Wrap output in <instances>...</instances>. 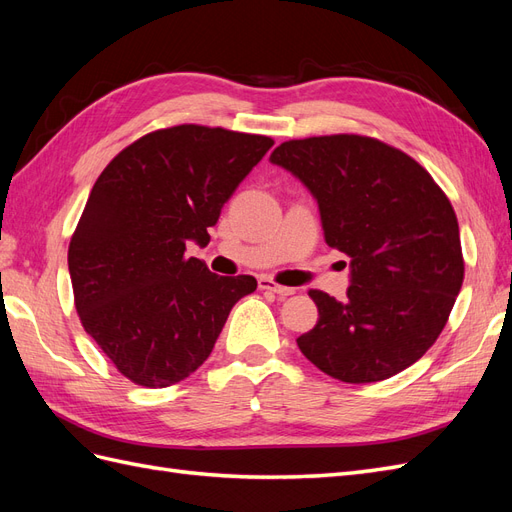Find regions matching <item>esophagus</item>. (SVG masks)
<instances>
[{
    "label": "esophagus",
    "mask_w": 512,
    "mask_h": 512,
    "mask_svg": "<svg viewBox=\"0 0 512 512\" xmlns=\"http://www.w3.org/2000/svg\"><path fill=\"white\" fill-rule=\"evenodd\" d=\"M258 288H260V290H267V292H273V294H277V297H290V294L297 292L294 288L275 284V282L267 280V277H262V280H258Z\"/></svg>",
    "instance_id": "esophagus-1"
}]
</instances>
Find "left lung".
Segmentation results:
<instances>
[{
    "label": "left lung",
    "mask_w": 512,
    "mask_h": 512,
    "mask_svg": "<svg viewBox=\"0 0 512 512\" xmlns=\"http://www.w3.org/2000/svg\"><path fill=\"white\" fill-rule=\"evenodd\" d=\"M269 162L305 185L324 241L350 256L344 301L309 290L318 322L297 339L305 359L350 384L416 363L442 333L463 282L446 194L404 151L356 134L288 141Z\"/></svg>",
    "instance_id": "obj_1"
}]
</instances>
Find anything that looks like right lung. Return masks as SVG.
<instances>
[{"label": "right lung", "mask_w": 512, "mask_h": 512, "mask_svg": "<svg viewBox=\"0 0 512 512\" xmlns=\"http://www.w3.org/2000/svg\"><path fill=\"white\" fill-rule=\"evenodd\" d=\"M271 147L269 136L188 123L138 138L94 183L68 250L74 303L132 382L164 389L194 374L256 290L252 275H215L185 245L209 243L207 228Z\"/></svg>", "instance_id": "1"}]
</instances>
